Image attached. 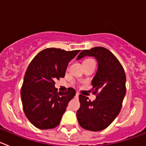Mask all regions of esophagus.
<instances>
[{
	"label": "esophagus",
	"mask_w": 146,
	"mask_h": 146,
	"mask_svg": "<svg viewBox=\"0 0 146 146\" xmlns=\"http://www.w3.org/2000/svg\"><path fill=\"white\" fill-rule=\"evenodd\" d=\"M79 97V93H76V98Z\"/></svg>",
	"instance_id": "1"
}]
</instances>
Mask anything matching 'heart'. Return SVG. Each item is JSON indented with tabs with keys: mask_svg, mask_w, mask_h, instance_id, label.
<instances>
[{
	"mask_svg": "<svg viewBox=\"0 0 146 146\" xmlns=\"http://www.w3.org/2000/svg\"><path fill=\"white\" fill-rule=\"evenodd\" d=\"M92 60V59H86V60H84V62L85 61H88V60Z\"/></svg>",
	"mask_w": 146,
	"mask_h": 146,
	"instance_id": "obj_1",
	"label": "heart"
}]
</instances>
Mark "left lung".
I'll return each instance as SVG.
<instances>
[{
    "label": "left lung",
    "instance_id": "obj_1",
    "mask_svg": "<svg viewBox=\"0 0 146 146\" xmlns=\"http://www.w3.org/2000/svg\"><path fill=\"white\" fill-rule=\"evenodd\" d=\"M85 56H93L98 62L97 72L91 82V90L96 98L91 102L87 96L80 95L77 121L85 129L101 131L106 129L121 111L126 94V74L119 60L104 47L82 50L77 60Z\"/></svg>",
    "mask_w": 146,
    "mask_h": 146
}]
</instances>
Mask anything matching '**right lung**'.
Instances as JSON below:
<instances>
[{"mask_svg": "<svg viewBox=\"0 0 146 146\" xmlns=\"http://www.w3.org/2000/svg\"><path fill=\"white\" fill-rule=\"evenodd\" d=\"M80 50L47 48L30 63L21 88L23 110L30 122L40 129L58 126L75 90L58 92L55 81L64 77L67 66Z\"/></svg>", "mask_w": 146, "mask_h": 146, "instance_id": "add662e5", "label": "right lung"}]
</instances>
